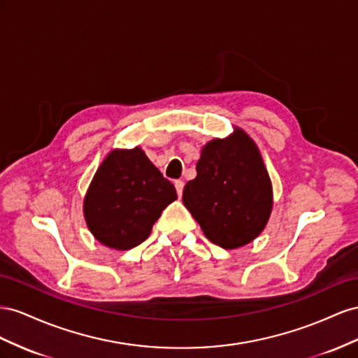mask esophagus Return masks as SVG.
<instances>
[{"label":"esophagus","mask_w":358,"mask_h":358,"mask_svg":"<svg viewBox=\"0 0 358 358\" xmlns=\"http://www.w3.org/2000/svg\"><path fill=\"white\" fill-rule=\"evenodd\" d=\"M176 189H177L178 196H181V195H182V189H185V181H182V180H177V181H176Z\"/></svg>","instance_id":"obj_1"}]
</instances>
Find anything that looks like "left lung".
<instances>
[{"label":"left lung","instance_id":"obj_1","mask_svg":"<svg viewBox=\"0 0 358 358\" xmlns=\"http://www.w3.org/2000/svg\"><path fill=\"white\" fill-rule=\"evenodd\" d=\"M196 178L186 182L182 202L206 237L223 249L257 238L268 222L273 189L257 144L237 129L202 148Z\"/></svg>","mask_w":358,"mask_h":358}]
</instances>
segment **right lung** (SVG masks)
<instances>
[{
	"label": "right lung",
	"mask_w": 358,
	"mask_h": 358,
	"mask_svg": "<svg viewBox=\"0 0 358 358\" xmlns=\"http://www.w3.org/2000/svg\"><path fill=\"white\" fill-rule=\"evenodd\" d=\"M177 192L139 147L114 150L101 162L84 199L91 234L101 244L129 250L145 241Z\"/></svg>",
	"instance_id": "obj_1"
}]
</instances>
